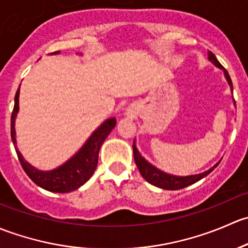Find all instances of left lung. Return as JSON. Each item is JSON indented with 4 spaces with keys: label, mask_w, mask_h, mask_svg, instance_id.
<instances>
[{
    "label": "left lung",
    "mask_w": 248,
    "mask_h": 248,
    "mask_svg": "<svg viewBox=\"0 0 248 248\" xmlns=\"http://www.w3.org/2000/svg\"><path fill=\"white\" fill-rule=\"evenodd\" d=\"M207 57H209V60L215 64V66L218 67V68H221V69H223L224 77H226L227 81H228L229 86H231V89L232 91V79H231V77H229L228 72L223 68V66L219 63L218 60L216 59V56H215L211 51H209ZM133 155H134V161H136V164H137V167H138L140 174H141V176L144 177V179L146 180L149 184L154 185V186H156V187H159V188L171 189V191H174V189L185 188V187L189 186V185L196 184L197 181H199V180H202V177H205L206 175H209L210 172L214 170L217 166H218L219 162H221L219 161L218 163L215 164V166L212 167V168H210L209 170L201 172V174L189 175V176H176V175L167 174V172L159 170V169H157L156 167L152 166L151 163H149V162H147L146 159H145L144 157L140 155V152L138 151V149H137V146H136V141L133 142Z\"/></svg>",
    "instance_id": "8db88e82"
}]
</instances>
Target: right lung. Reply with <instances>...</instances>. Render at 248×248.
Here are the masks:
<instances>
[{
	"label": "right lung",
	"mask_w": 248,
	"mask_h": 248,
	"mask_svg": "<svg viewBox=\"0 0 248 248\" xmlns=\"http://www.w3.org/2000/svg\"><path fill=\"white\" fill-rule=\"evenodd\" d=\"M57 52L59 51L54 52V54H57ZM19 93L20 86L16 93V98H14V109L12 111L11 117V136L22 169L34 184L46 191L56 192V193H68V192L78 189L93 175L96 170V167L98 164L99 149L116 124V119L110 117L106 120L90 136V138L82 145L81 149L73 157H71L66 163L57 167L56 169H52V170H38L37 168L32 167L29 162L25 161L22 155L16 149V119L17 111H19Z\"/></svg>",
	"instance_id": "add662e5"
}]
</instances>
